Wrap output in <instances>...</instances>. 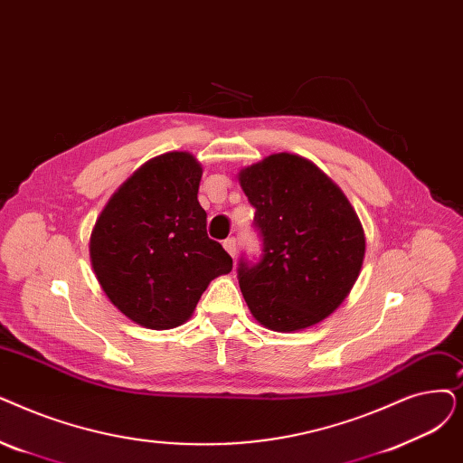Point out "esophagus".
Wrapping results in <instances>:
<instances>
[{
    "instance_id": "obj_1",
    "label": "esophagus",
    "mask_w": 463,
    "mask_h": 463,
    "mask_svg": "<svg viewBox=\"0 0 463 463\" xmlns=\"http://www.w3.org/2000/svg\"><path fill=\"white\" fill-rule=\"evenodd\" d=\"M223 248L227 250V253H229L231 257H234V255H236V240H234V238H227L225 242H223Z\"/></svg>"
}]
</instances>
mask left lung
<instances>
[{
  "instance_id": "left-lung-1",
  "label": "left lung",
  "mask_w": 463,
  "mask_h": 463,
  "mask_svg": "<svg viewBox=\"0 0 463 463\" xmlns=\"http://www.w3.org/2000/svg\"><path fill=\"white\" fill-rule=\"evenodd\" d=\"M263 234L260 263L238 269L240 289L260 326L291 333L331 316L365 259V231L350 200L312 160L274 153L238 172Z\"/></svg>"
}]
</instances>
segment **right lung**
Listing matches in <instances>:
<instances>
[{
  "label": "right lung",
  "instance_id": "1",
  "mask_svg": "<svg viewBox=\"0 0 463 463\" xmlns=\"http://www.w3.org/2000/svg\"><path fill=\"white\" fill-rule=\"evenodd\" d=\"M200 179L203 166L191 153L158 155L111 194L92 227L98 284L137 326L185 324L210 281L232 270L231 255L206 234Z\"/></svg>",
  "mask_w": 463,
  "mask_h": 463
}]
</instances>
